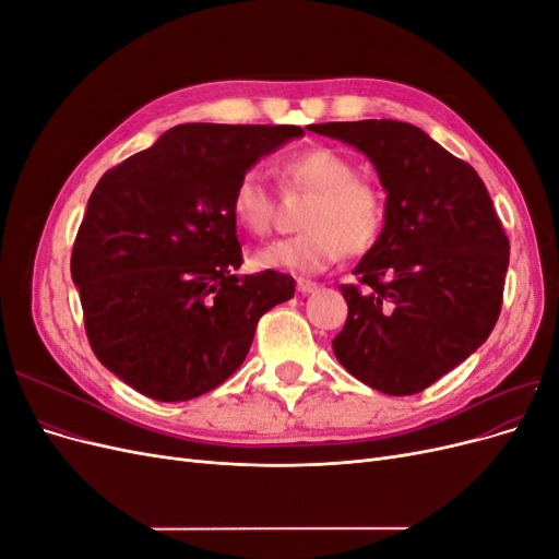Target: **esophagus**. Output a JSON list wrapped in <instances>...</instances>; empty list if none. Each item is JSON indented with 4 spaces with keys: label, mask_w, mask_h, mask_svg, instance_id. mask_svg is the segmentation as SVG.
Returning a JSON list of instances; mask_svg holds the SVG:
<instances>
[{
    "label": "esophagus",
    "mask_w": 559,
    "mask_h": 559,
    "mask_svg": "<svg viewBox=\"0 0 559 559\" xmlns=\"http://www.w3.org/2000/svg\"><path fill=\"white\" fill-rule=\"evenodd\" d=\"M298 292L302 294V296H310V294H314L317 292V284L314 282H308V280H298Z\"/></svg>",
    "instance_id": "obj_1"
}]
</instances>
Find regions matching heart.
Wrapping results in <instances>:
<instances>
[{
  "mask_svg": "<svg viewBox=\"0 0 559 559\" xmlns=\"http://www.w3.org/2000/svg\"><path fill=\"white\" fill-rule=\"evenodd\" d=\"M284 186L312 191L302 212L306 228L292 238L275 240L257 253L261 267L314 275L333 265L343 253H364L373 247L384 226V195L370 181L357 177V167L341 151L312 146L284 158ZM233 222L251 235L267 233L275 202L259 170H245L230 191Z\"/></svg>",
  "mask_w": 559,
  "mask_h": 559,
  "instance_id": "heart-1",
  "label": "heart"
}]
</instances>
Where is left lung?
Segmentation results:
<instances>
[{
    "instance_id": "8db88e82",
    "label": "left lung",
    "mask_w": 559,
    "mask_h": 559,
    "mask_svg": "<svg viewBox=\"0 0 559 559\" xmlns=\"http://www.w3.org/2000/svg\"><path fill=\"white\" fill-rule=\"evenodd\" d=\"M373 163L384 226L341 286L347 321L335 359L364 384L411 396L443 378L492 333L509 270V238L483 179L417 126L370 118L319 123Z\"/></svg>"
}]
</instances>
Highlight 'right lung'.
<instances>
[{
	"label": "right lung",
	"instance_id": "obj_1",
	"mask_svg": "<svg viewBox=\"0 0 559 559\" xmlns=\"http://www.w3.org/2000/svg\"><path fill=\"white\" fill-rule=\"evenodd\" d=\"M298 126L183 123L105 173L74 251L95 357L140 394L177 403L238 370L259 319L294 298L289 275H238L233 183L302 138Z\"/></svg>",
	"mask_w": 559,
	"mask_h": 559
}]
</instances>
